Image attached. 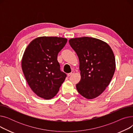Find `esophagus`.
Instances as JSON below:
<instances>
[{
  "mask_svg": "<svg viewBox=\"0 0 133 133\" xmlns=\"http://www.w3.org/2000/svg\"><path fill=\"white\" fill-rule=\"evenodd\" d=\"M74 73V71H72L71 73H68V74H67V75H68V76H71L72 74H73Z\"/></svg>",
  "mask_w": 133,
  "mask_h": 133,
  "instance_id": "34e87169",
  "label": "esophagus"
}]
</instances>
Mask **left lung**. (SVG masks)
Wrapping results in <instances>:
<instances>
[{
    "mask_svg": "<svg viewBox=\"0 0 133 133\" xmlns=\"http://www.w3.org/2000/svg\"><path fill=\"white\" fill-rule=\"evenodd\" d=\"M77 54L81 80L76 85L78 92L88 99L99 96L108 86L115 70V59L105 42L91 37L69 40Z\"/></svg>",
    "mask_w": 133,
    "mask_h": 133,
    "instance_id": "8db88e82",
    "label": "left lung"
}]
</instances>
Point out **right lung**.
<instances>
[{"instance_id": "add662e5", "label": "right lung", "mask_w": 133, "mask_h": 133, "mask_svg": "<svg viewBox=\"0 0 133 133\" xmlns=\"http://www.w3.org/2000/svg\"><path fill=\"white\" fill-rule=\"evenodd\" d=\"M67 41L61 37H39L32 40L24 52L22 67L25 79L34 93L41 98H53L67 76L61 71L57 60Z\"/></svg>"}]
</instances>
